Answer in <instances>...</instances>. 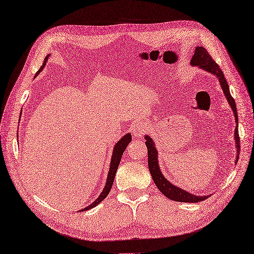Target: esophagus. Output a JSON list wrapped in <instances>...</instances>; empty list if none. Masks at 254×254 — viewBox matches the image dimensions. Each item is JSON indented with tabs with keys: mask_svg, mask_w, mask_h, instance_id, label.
<instances>
[{
	"mask_svg": "<svg viewBox=\"0 0 254 254\" xmlns=\"http://www.w3.org/2000/svg\"><path fill=\"white\" fill-rule=\"evenodd\" d=\"M149 131V125L146 122H138L132 128V133L135 137H142Z\"/></svg>",
	"mask_w": 254,
	"mask_h": 254,
	"instance_id": "obj_1",
	"label": "esophagus"
}]
</instances>
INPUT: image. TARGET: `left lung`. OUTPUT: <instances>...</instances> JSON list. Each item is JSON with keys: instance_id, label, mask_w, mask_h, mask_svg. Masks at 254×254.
I'll list each match as a JSON object with an SVG mask.
<instances>
[{"instance_id": "1", "label": "left lung", "mask_w": 254, "mask_h": 254, "mask_svg": "<svg viewBox=\"0 0 254 254\" xmlns=\"http://www.w3.org/2000/svg\"><path fill=\"white\" fill-rule=\"evenodd\" d=\"M190 64L192 66H198L199 68L208 71L209 73L214 74L217 78L219 79L220 86L223 90V93L225 97L228 101V104L231 105V108L234 112L235 118H236V123L238 124V113H237V107L236 102L234 98L232 97L231 93H229L228 83L223 75L222 70L219 68V66L216 64V62L213 60V58L210 56V54L207 52V50L202 46H196L194 55H193ZM235 140H236V147H237V159L239 158V149H240V136H239V130L238 125L235 129ZM146 138V146L148 148V164H149V170L152 176V179L156 186L162 192L167 198L173 199L175 201H181V202H198L201 200L207 199L210 195L207 196H198L192 194L190 192H187L183 189H181L175 185H173L170 181L164 178L162 175L159 163H158V152H157L155 148V143L153 142L152 138L148 135L144 136ZM237 161V160H236ZM237 163V162H236Z\"/></svg>"}]
</instances>
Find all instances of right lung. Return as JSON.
I'll list each match as a JSON object with an SVG mask.
<instances>
[{
	"instance_id": "add662e5",
	"label": "right lung",
	"mask_w": 254,
	"mask_h": 254,
	"mask_svg": "<svg viewBox=\"0 0 254 254\" xmlns=\"http://www.w3.org/2000/svg\"><path fill=\"white\" fill-rule=\"evenodd\" d=\"M50 56H47L44 61H43V64L42 66L40 67V69L37 71V73L35 74V76H37L40 72L42 71V69L44 68L45 64H46V61L47 59ZM131 141V134L130 133H127L125 136H123L122 138H121L117 143L116 146L114 147V151H113V156H112V160H111V166H110V171H108V176H107V179H106V183H105V187L104 189L102 190L101 194L98 196V198L96 199L95 201H93L90 206H88L87 208H84L80 211H87V210H90L94 207L97 206L98 203H100L107 195L108 193H110L111 189H112V186H113V183H114V180H115V176H116V173L118 171V166L120 164V161H121V158H122V155L124 153V151L126 150L128 143Z\"/></svg>"
}]
</instances>
